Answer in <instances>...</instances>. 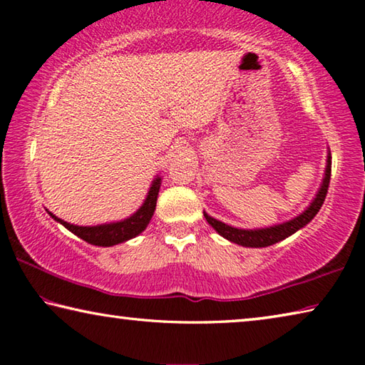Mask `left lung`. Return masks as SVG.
I'll list each match as a JSON object with an SVG mask.
<instances>
[{"instance_id":"obj_1","label":"left lung","mask_w":365,"mask_h":365,"mask_svg":"<svg viewBox=\"0 0 365 365\" xmlns=\"http://www.w3.org/2000/svg\"><path fill=\"white\" fill-rule=\"evenodd\" d=\"M330 175H331V156L329 154V159H327V169H325V177L322 182V187H320L317 196L314 197V201L311 202L304 212L299 214L298 217H294L292 220L285 222V224L275 225V227H269V228H261V230H243V228H235L224 224V222L215 220L211 215L205 214L206 220L211 224L215 232L222 237L230 240V242L242 245V246H248V248H265V246L275 245L282 242V240L288 238L289 235H293L294 232H298L299 228L309 224L316 214L319 212V209L322 207L325 196L329 193V185H330Z\"/></svg>"}]
</instances>
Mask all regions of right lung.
I'll return each mask as SVG.
<instances>
[{
  "label": "right lung",
  "instance_id": "obj_1",
  "mask_svg": "<svg viewBox=\"0 0 365 365\" xmlns=\"http://www.w3.org/2000/svg\"><path fill=\"white\" fill-rule=\"evenodd\" d=\"M160 187V178H156L153 182L150 193H148L146 200L137 212L125 220L114 222V224H104V225H96V227H78L67 224L66 220L58 219L56 215L48 212L54 220H58L59 224H63L67 230L77 235L78 238L85 240L86 243L95 245V246H114L122 242H127V240L135 238L137 235L145 230L150 224V220L154 214V209H156V201H158V193Z\"/></svg>",
  "mask_w": 365,
  "mask_h": 365
}]
</instances>
